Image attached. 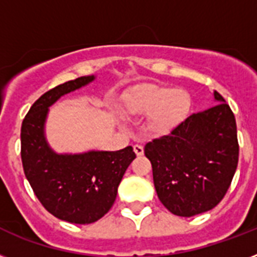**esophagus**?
Here are the masks:
<instances>
[{
  "mask_svg": "<svg viewBox=\"0 0 257 257\" xmlns=\"http://www.w3.org/2000/svg\"><path fill=\"white\" fill-rule=\"evenodd\" d=\"M133 151H135V153H136L137 156H143V155H144V148L139 144L133 145Z\"/></svg>",
  "mask_w": 257,
  "mask_h": 257,
  "instance_id": "esophagus-1",
  "label": "esophagus"
}]
</instances>
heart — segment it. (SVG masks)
I'll return each instance as SVG.
<instances>
[{
	"label": "heart",
	"instance_id": "1",
	"mask_svg": "<svg viewBox=\"0 0 257 257\" xmlns=\"http://www.w3.org/2000/svg\"><path fill=\"white\" fill-rule=\"evenodd\" d=\"M126 108L136 116L148 114L149 132L161 136L171 133L185 120L191 97L184 89L148 84L137 88L128 97Z\"/></svg>",
	"mask_w": 257,
	"mask_h": 257
}]
</instances>
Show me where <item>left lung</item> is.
Listing matches in <instances>:
<instances>
[{
	"mask_svg": "<svg viewBox=\"0 0 257 257\" xmlns=\"http://www.w3.org/2000/svg\"><path fill=\"white\" fill-rule=\"evenodd\" d=\"M213 97L219 104L145 145L157 196L173 215L191 217L215 208L237 168L235 116L220 93Z\"/></svg>",
	"mask_w": 257,
	"mask_h": 257,
	"instance_id": "obj_1",
	"label": "left lung"
}]
</instances>
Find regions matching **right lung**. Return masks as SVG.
Wrapping results in <instances>:
<instances>
[{
  "mask_svg": "<svg viewBox=\"0 0 257 257\" xmlns=\"http://www.w3.org/2000/svg\"><path fill=\"white\" fill-rule=\"evenodd\" d=\"M93 80L94 76H84L44 93L21 126L22 167L34 195L46 211L73 224L94 223L112 208L121 179L136 157L132 147L72 155L56 153L48 144L45 121L49 106Z\"/></svg>",
  "mask_w": 257,
  "mask_h": 257,
  "instance_id": "1",
  "label": "right lung"
}]
</instances>
